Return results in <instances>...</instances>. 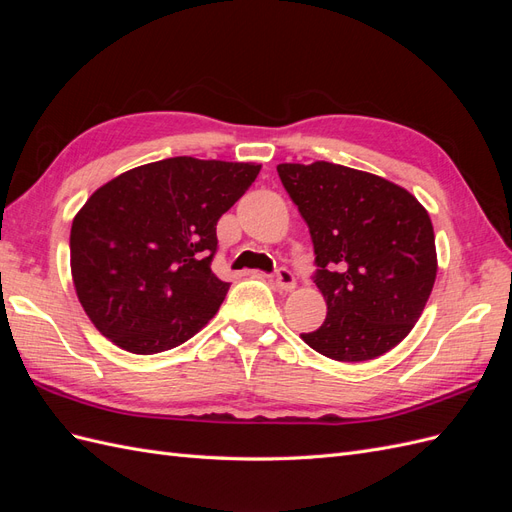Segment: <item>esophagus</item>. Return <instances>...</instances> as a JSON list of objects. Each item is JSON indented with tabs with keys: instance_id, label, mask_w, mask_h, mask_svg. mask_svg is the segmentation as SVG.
Instances as JSON below:
<instances>
[{
	"instance_id": "1",
	"label": "esophagus",
	"mask_w": 512,
	"mask_h": 512,
	"mask_svg": "<svg viewBox=\"0 0 512 512\" xmlns=\"http://www.w3.org/2000/svg\"><path fill=\"white\" fill-rule=\"evenodd\" d=\"M294 284H297V280H294V273L290 269H286V267L277 269V273H275V286L277 288L288 292V290L294 288Z\"/></svg>"
}]
</instances>
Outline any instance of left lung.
I'll return each instance as SVG.
<instances>
[{
    "instance_id": "obj_1",
    "label": "left lung",
    "mask_w": 512,
    "mask_h": 512,
    "mask_svg": "<svg viewBox=\"0 0 512 512\" xmlns=\"http://www.w3.org/2000/svg\"><path fill=\"white\" fill-rule=\"evenodd\" d=\"M277 175L309 226L314 282L327 299V320L303 342L344 363L389 352L436 282L429 213L408 190L348 166L280 164Z\"/></svg>"
}]
</instances>
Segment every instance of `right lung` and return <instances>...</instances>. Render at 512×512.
<instances>
[{"mask_svg":"<svg viewBox=\"0 0 512 512\" xmlns=\"http://www.w3.org/2000/svg\"><path fill=\"white\" fill-rule=\"evenodd\" d=\"M260 164L168 158L102 185L76 213L70 267L79 301L119 348L156 354L198 333L228 282L211 271L215 226Z\"/></svg>","mask_w":512,"mask_h":512,"instance_id":"1","label":"right lung"}]
</instances>
